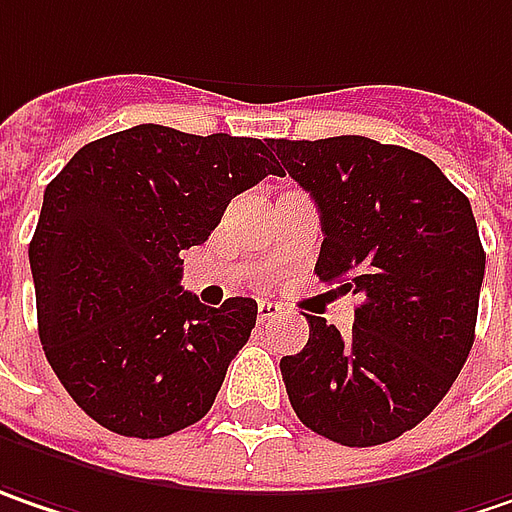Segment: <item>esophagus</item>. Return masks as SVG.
<instances>
[{"label":"esophagus","mask_w":512,"mask_h":512,"mask_svg":"<svg viewBox=\"0 0 512 512\" xmlns=\"http://www.w3.org/2000/svg\"><path fill=\"white\" fill-rule=\"evenodd\" d=\"M281 313H284V310H281L278 304H272V301H260V304H257V318H260V321L278 318Z\"/></svg>","instance_id":"obj_1"}]
</instances>
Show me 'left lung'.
Returning <instances> with one entry per match:
<instances>
[{
  "instance_id": "obj_1",
  "label": "left lung",
  "mask_w": 512,
  "mask_h": 512,
  "mask_svg": "<svg viewBox=\"0 0 512 512\" xmlns=\"http://www.w3.org/2000/svg\"><path fill=\"white\" fill-rule=\"evenodd\" d=\"M269 147L316 199L318 281L362 298L347 336L307 316L304 350L281 359L289 403L342 446L388 443L432 414L475 342L487 255L469 199L432 159L374 138Z\"/></svg>"
}]
</instances>
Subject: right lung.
<instances>
[{
    "instance_id": "1",
    "label": "right lung",
    "mask_w": 512,
    "mask_h": 512,
    "mask_svg": "<svg viewBox=\"0 0 512 512\" xmlns=\"http://www.w3.org/2000/svg\"><path fill=\"white\" fill-rule=\"evenodd\" d=\"M269 173L281 170L260 138L138 124L89 141L48 182L28 246L40 342L95 423L153 440L214 406L257 304H199L179 255Z\"/></svg>"
}]
</instances>
